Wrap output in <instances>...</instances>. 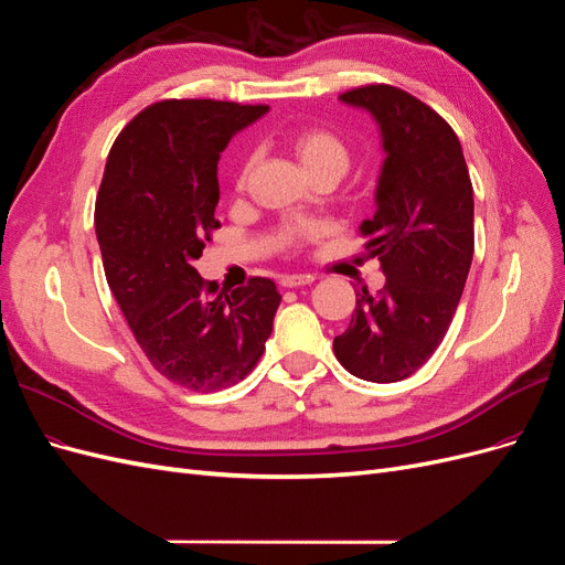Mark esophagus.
Segmentation results:
<instances>
[{"mask_svg":"<svg viewBox=\"0 0 565 565\" xmlns=\"http://www.w3.org/2000/svg\"><path fill=\"white\" fill-rule=\"evenodd\" d=\"M312 281H315V277H309V275H284L279 279V284L284 288H298V286H305V284H312Z\"/></svg>","mask_w":565,"mask_h":565,"instance_id":"obj_1","label":"esophagus"}]
</instances>
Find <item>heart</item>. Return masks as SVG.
I'll list each match as a JSON object with an SVG mask.
<instances>
[{"mask_svg": "<svg viewBox=\"0 0 565 565\" xmlns=\"http://www.w3.org/2000/svg\"><path fill=\"white\" fill-rule=\"evenodd\" d=\"M290 142H294L296 154L300 157V161L312 175L321 171H335L342 175L350 169V161H352L350 142L333 129H326V126H300V129H296L294 136H290ZM253 163H256V152H248L239 161V169H236V178H234L236 190L246 188ZM296 234H298L296 230L290 232V236Z\"/></svg>", "mask_w": 565, "mask_h": 565, "instance_id": "1", "label": "heart"}]
</instances>
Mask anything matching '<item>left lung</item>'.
I'll return each instance as SVG.
<instances>
[{"mask_svg": "<svg viewBox=\"0 0 565 565\" xmlns=\"http://www.w3.org/2000/svg\"><path fill=\"white\" fill-rule=\"evenodd\" d=\"M340 100L366 107L387 152L377 211L359 227L387 281L356 294L333 352L361 380L398 382L436 352L458 309L475 256L471 180L450 124L408 90L366 84Z\"/></svg>", "mask_w": 565, "mask_h": 565, "instance_id": "8db88e82", "label": "left lung"}]
</instances>
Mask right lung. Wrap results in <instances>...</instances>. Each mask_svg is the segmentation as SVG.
I'll use <instances>...</instances> for the list:
<instances>
[{"mask_svg": "<svg viewBox=\"0 0 565 565\" xmlns=\"http://www.w3.org/2000/svg\"><path fill=\"white\" fill-rule=\"evenodd\" d=\"M267 105L159 100L117 136L96 199L107 284L152 366L192 392L244 380L265 352L281 296L250 277L221 288L192 267L221 227L217 159Z\"/></svg>", "mask_w": 565, "mask_h": 565, "instance_id": "right-lung-1", "label": "right lung"}]
</instances>
